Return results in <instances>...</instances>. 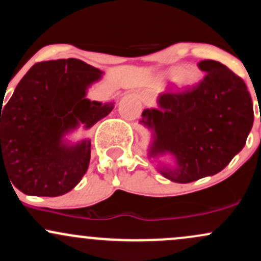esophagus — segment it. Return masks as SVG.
<instances>
[{
  "instance_id": "1",
  "label": "esophagus",
  "mask_w": 261,
  "mask_h": 261,
  "mask_svg": "<svg viewBox=\"0 0 261 261\" xmlns=\"http://www.w3.org/2000/svg\"><path fill=\"white\" fill-rule=\"evenodd\" d=\"M143 102H144L145 105H149V103L152 102V99H150L149 96H145L144 98H143Z\"/></svg>"
}]
</instances>
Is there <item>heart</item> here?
<instances>
[{
	"mask_svg": "<svg viewBox=\"0 0 261 261\" xmlns=\"http://www.w3.org/2000/svg\"><path fill=\"white\" fill-rule=\"evenodd\" d=\"M168 75L170 78H174L175 82L180 87H190L199 81L198 69L194 67H174V68L168 71Z\"/></svg>",
	"mask_w": 261,
	"mask_h": 261,
	"instance_id": "b5f03b06",
	"label": "heart"
}]
</instances>
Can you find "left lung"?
Masks as SVG:
<instances>
[{"label": "left lung", "mask_w": 261, "mask_h": 261, "mask_svg": "<svg viewBox=\"0 0 261 261\" xmlns=\"http://www.w3.org/2000/svg\"><path fill=\"white\" fill-rule=\"evenodd\" d=\"M198 66L205 72L200 82L164 92L159 109L142 113L141 123L154 130L150 155H175L178 168H162V174L176 183L223 170L243 149L254 122L243 78L217 61H201Z\"/></svg>", "instance_id": "obj_1"}]
</instances>
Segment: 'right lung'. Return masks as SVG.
Instances as JSON below:
<instances>
[{
  "label": "right lung",
  "mask_w": 261,
  "mask_h": 261,
  "mask_svg": "<svg viewBox=\"0 0 261 261\" xmlns=\"http://www.w3.org/2000/svg\"><path fill=\"white\" fill-rule=\"evenodd\" d=\"M99 78V69L75 58L33 64L1 105V176L37 197L73 189L88 169L91 142L67 147L62 136L78 123L92 127L112 112V102L86 98L87 87Z\"/></svg>",
  "instance_id": "right-lung-1"
}]
</instances>
